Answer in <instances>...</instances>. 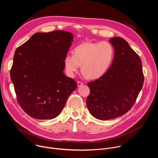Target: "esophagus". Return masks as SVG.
Returning <instances> with one entry per match:
<instances>
[{
    "label": "esophagus",
    "mask_w": 158,
    "mask_h": 158,
    "mask_svg": "<svg viewBox=\"0 0 158 158\" xmlns=\"http://www.w3.org/2000/svg\"><path fill=\"white\" fill-rule=\"evenodd\" d=\"M84 84V82L82 81H77V85L78 87H80Z\"/></svg>",
    "instance_id": "1"
}]
</instances>
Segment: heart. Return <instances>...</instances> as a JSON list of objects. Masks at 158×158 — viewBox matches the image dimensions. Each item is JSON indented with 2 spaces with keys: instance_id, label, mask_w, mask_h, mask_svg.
<instances>
[{
  "instance_id": "1",
  "label": "heart",
  "mask_w": 158,
  "mask_h": 158,
  "mask_svg": "<svg viewBox=\"0 0 158 158\" xmlns=\"http://www.w3.org/2000/svg\"><path fill=\"white\" fill-rule=\"evenodd\" d=\"M114 57V49L109 42H85L74 49L73 55L67 54L64 63L69 76H74L81 65L82 72L85 77L95 79L107 71Z\"/></svg>"
}]
</instances>
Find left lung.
I'll return each mask as SVG.
<instances>
[{
  "label": "left lung",
  "instance_id": "left-lung-1",
  "mask_svg": "<svg viewBox=\"0 0 158 158\" xmlns=\"http://www.w3.org/2000/svg\"><path fill=\"white\" fill-rule=\"evenodd\" d=\"M114 57L107 71L87 83L86 104L95 118L109 120L128 112L136 101L144 83L142 62L138 54L121 37L110 38Z\"/></svg>",
  "mask_w": 158,
  "mask_h": 158
}]
</instances>
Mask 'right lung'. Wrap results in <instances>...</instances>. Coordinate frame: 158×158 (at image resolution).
<instances>
[{"instance_id": "1", "label": "right lung", "mask_w": 158, "mask_h": 158, "mask_svg": "<svg viewBox=\"0 0 158 158\" xmlns=\"http://www.w3.org/2000/svg\"><path fill=\"white\" fill-rule=\"evenodd\" d=\"M73 38L67 31L37 32L15 50L10 79L19 104L31 117L56 118L77 88L63 73Z\"/></svg>"}]
</instances>
